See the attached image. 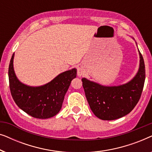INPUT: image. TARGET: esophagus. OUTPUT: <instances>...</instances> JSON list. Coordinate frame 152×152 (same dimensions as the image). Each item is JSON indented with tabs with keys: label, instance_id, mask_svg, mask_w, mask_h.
I'll return each instance as SVG.
<instances>
[{
	"label": "esophagus",
	"instance_id": "1",
	"mask_svg": "<svg viewBox=\"0 0 152 152\" xmlns=\"http://www.w3.org/2000/svg\"><path fill=\"white\" fill-rule=\"evenodd\" d=\"M83 74H84V71H83L82 68L78 67L77 68V75L79 77H81V76H82Z\"/></svg>",
	"mask_w": 152,
	"mask_h": 152
}]
</instances>
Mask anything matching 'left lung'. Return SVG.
Segmentation results:
<instances>
[{
    "label": "left lung",
    "instance_id": "1",
    "mask_svg": "<svg viewBox=\"0 0 152 152\" xmlns=\"http://www.w3.org/2000/svg\"><path fill=\"white\" fill-rule=\"evenodd\" d=\"M138 53L140 64L138 72L125 84L104 86L85 77L82 79L85 95L91 111L99 119H118L127 115L136 107L140 99L145 80L144 59L139 50Z\"/></svg>",
    "mask_w": 152,
    "mask_h": 152
}]
</instances>
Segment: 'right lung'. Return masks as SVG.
I'll return each mask as SVG.
<instances>
[{"label": "right lung", "mask_w": 152, "mask_h": 152, "mask_svg": "<svg viewBox=\"0 0 152 152\" xmlns=\"http://www.w3.org/2000/svg\"><path fill=\"white\" fill-rule=\"evenodd\" d=\"M14 53L8 70L12 96L18 107L33 118L47 119L57 115L61 109L64 96L71 81L77 76V69L61 72L42 86H32L18 80L14 68Z\"/></svg>", "instance_id": "right-lung-1"}]
</instances>
